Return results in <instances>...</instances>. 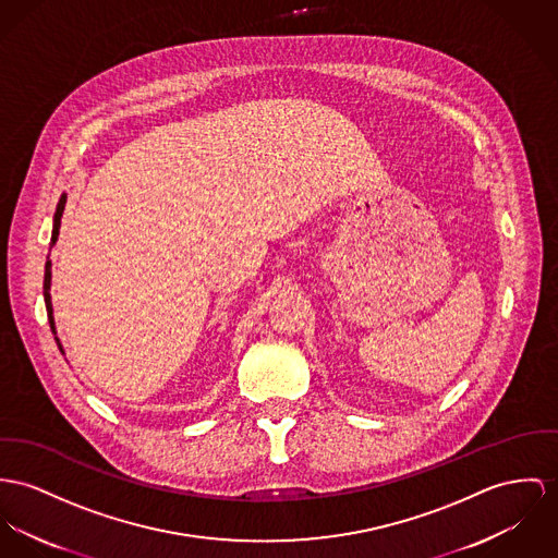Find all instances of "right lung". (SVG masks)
Listing matches in <instances>:
<instances>
[{
    "label": "right lung",
    "mask_w": 558,
    "mask_h": 558,
    "mask_svg": "<svg viewBox=\"0 0 558 558\" xmlns=\"http://www.w3.org/2000/svg\"><path fill=\"white\" fill-rule=\"evenodd\" d=\"M63 208H65V193L61 195L59 204H57V213H54V222H52V238H50V244L57 242V235H59V227H61V216H63ZM50 260H46L44 265V303H46V312H48V323H50V329L54 333V318H52V303H50ZM57 340V338H54ZM59 343V342H57ZM59 350H61V343H59Z\"/></svg>",
    "instance_id": "1"
}]
</instances>
